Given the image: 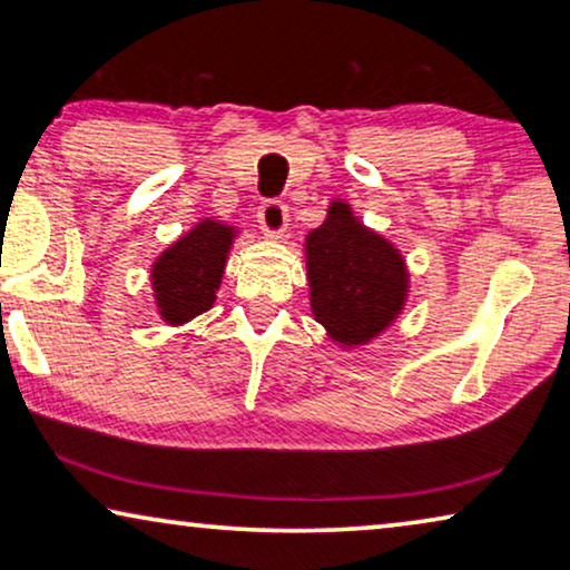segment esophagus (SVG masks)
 <instances>
[{
    "instance_id": "obj_1",
    "label": "esophagus",
    "mask_w": 570,
    "mask_h": 570,
    "mask_svg": "<svg viewBox=\"0 0 570 570\" xmlns=\"http://www.w3.org/2000/svg\"><path fill=\"white\" fill-rule=\"evenodd\" d=\"M256 217H259L262 230L267 233V236H279L287 225V207L277 199H267L262 202L259 209H256Z\"/></svg>"
}]
</instances>
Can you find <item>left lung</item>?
I'll return each instance as SVG.
<instances>
[{"label":"left lung","instance_id":"1","mask_svg":"<svg viewBox=\"0 0 570 570\" xmlns=\"http://www.w3.org/2000/svg\"><path fill=\"white\" fill-rule=\"evenodd\" d=\"M311 308L342 345H365L404 306L407 272L386 238L363 228L345 202H332L324 225L306 238Z\"/></svg>","mask_w":570,"mask_h":570}]
</instances>
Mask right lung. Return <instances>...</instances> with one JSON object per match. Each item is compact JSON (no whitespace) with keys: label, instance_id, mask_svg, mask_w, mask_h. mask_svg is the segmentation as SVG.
<instances>
[{"label":"right lung","instance_id":"right-lung-1","mask_svg":"<svg viewBox=\"0 0 570 570\" xmlns=\"http://www.w3.org/2000/svg\"><path fill=\"white\" fill-rule=\"evenodd\" d=\"M230 244L233 228L202 220L158 256L153 264V287L160 316L168 324H184L213 306Z\"/></svg>","mask_w":570,"mask_h":570}]
</instances>
